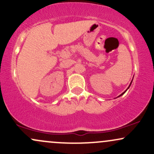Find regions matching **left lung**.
I'll return each instance as SVG.
<instances>
[{"label": "left lung", "instance_id": "8db88e82", "mask_svg": "<svg viewBox=\"0 0 154 154\" xmlns=\"http://www.w3.org/2000/svg\"><path fill=\"white\" fill-rule=\"evenodd\" d=\"M132 81H131V82H130V85H129V87H128V89H127V90H126V91H125V92H123V93H122V94H121V95H119V96H118V97H120V96H122V95H123V94H124V93H125V92H126V91H128V89H129V88H130V85H131V84H132Z\"/></svg>", "mask_w": 154, "mask_h": 154}]
</instances>
